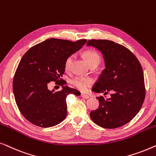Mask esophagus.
<instances>
[{"instance_id": "34e87169", "label": "esophagus", "mask_w": 156, "mask_h": 156, "mask_svg": "<svg viewBox=\"0 0 156 156\" xmlns=\"http://www.w3.org/2000/svg\"><path fill=\"white\" fill-rule=\"evenodd\" d=\"M81 97H82V98H83V99H89L90 98V96L85 93H81Z\"/></svg>"}]
</instances>
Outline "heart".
Instances as JSON below:
<instances>
[{
    "label": "heart",
    "instance_id": "1",
    "mask_svg": "<svg viewBox=\"0 0 156 156\" xmlns=\"http://www.w3.org/2000/svg\"><path fill=\"white\" fill-rule=\"evenodd\" d=\"M83 56L89 66L93 64H98L100 62V55L97 51H94V50H87L83 53ZM72 60H73V56H70L66 59L64 66L65 69L66 71L69 70L71 67ZM93 81L91 78L81 77V76L75 77L71 80V84L81 91L87 90V89L93 84Z\"/></svg>",
    "mask_w": 156,
    "mask_h": 156
}]
</instances>
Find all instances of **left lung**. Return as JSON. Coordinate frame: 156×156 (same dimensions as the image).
<instances>
[{
    "mask_svg": "<svg viewBox=\"0 0 156 156\" xmlns=\"http://www.w3.org/2000/svg\"><path fill=\"white\" fill-rule=\"evenodd\" d=\"M87 46L102 53L105 66L92 90L105 95L112 92L108 99L97 98L99 107L90 116L103 128H118L130 122L144 103L146 90L142 67L132 52L112 41L91 39Z\"/></svg>",
    "mask_w": 156,
    "mask_h": 156,
    "instance_id": "left-lung-1",
    "label": "left lung"
}]
</instances>
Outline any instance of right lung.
<instances>
[{
  "mask_svg": "<svg viewBox=\"0 0 156 156\" xmlns=\"http://www.w3.org/2000/svg\"><path fill=\"white\" fill-rule=\"evenodd\" d=\"M49 39L34 46L22 58L12 82L15 100L22 115L40 127H51L66 117V97L80 92L66 86L61 91L48 89V83L60 80L65 71V61L86 43Z\"/></svg>",
  "mask_w": 156,
  "mask_h": 156,
  "instance_id": "obj_1",
  "label": "right lung"
}]
</instances>
